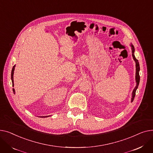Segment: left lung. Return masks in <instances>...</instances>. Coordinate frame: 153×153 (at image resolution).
<instances>
[{"label": "left lung", "mask_w": 153, "mask_h": 153, "mask_svg": "<svg viewBox=\"0 0 153 153\" xmlns=\"http://www.w3.org/2000/svg\"><path fill=\"white\" fill-rule=\"evenodd\" d=\"M131 50H132V56H133V58L134 60L135 61V62H136V82H137V86H136L135 88H134V89H133V93H132L131 102H133V101L134 100V96H135L136 91H137V88H138V85H139L140 77V75H139V71H140V64H139V62H138V60L136 59V57H134V48L133 46V45H131Z\"/></svg>", "instance_id": "1"}]
</instances>
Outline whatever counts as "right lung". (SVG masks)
I'll list each match as a JSON object with an SVG mask.
<instances>
[{
    "label": "right lung",
    "instance_id": "add662e5",
    "mask_svg": "<svg viewBox=\"0 0 153 153\" xmlns=\"http://www.w3.org/2000/svg\"><path fill=\"white\" fill-rule=\"evenodd\" d=\"M14 69H15V65L13 67V68H12V73H11V79H12V86H13V72H14ZM13 93H15V89H13ZM48 117V116H46V117ZM44 117H46V116Z\"/></svg>",
    "mask_w": 153,
    "mask_h": 153
}]
</instances>
